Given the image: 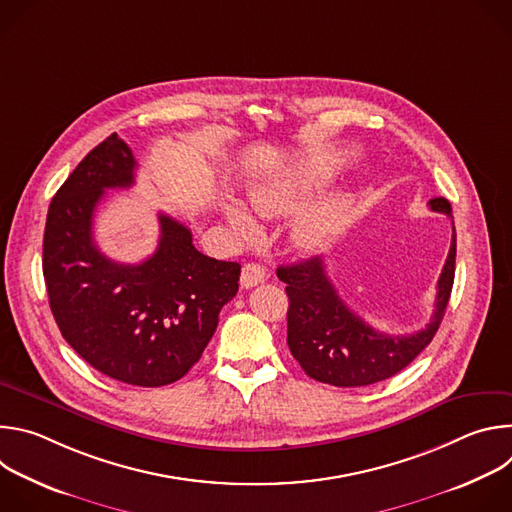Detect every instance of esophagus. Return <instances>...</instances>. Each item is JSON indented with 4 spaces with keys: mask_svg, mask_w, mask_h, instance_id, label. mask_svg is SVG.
<instances>
[{
    "mask_svg": "<svg viewBox=\"0 0 512 512\" xmlns=\"http://www.w3.org/2000/svg\"><path fill=\"white\" fill-rule=\"evenodd\" d=\"M265 277H267V275H265V269H263L261 265H257V263H247V265H243V269H241V287H245V289L255 287V285L263 283Z\"/></svg>",
    "mask_w": 512,
    "mask_h": 512,
    "instance_id": "obj_1",
    "label": "esophagus"
}]
</instances>
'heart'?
Here are the masks:
<instances>
[{"label": "heart", "instance_id": "heart-1", "mask_svg": "<svg viewBox=\"0 0 512 512\" xmlns=\"http://www.w3.org/2000/svg\"><path fill=\"white\" fill-rule=\"evenodd\" d=\"M328 180L324 166L316 162H304L279 174L273 180H267L255 186L249 194L251 206L257 214L265 218L287 214L302 204L314 190H318ZM346 214V200L342 196H328L302 212L296 221V239L300 245L314 249L320 247L342 223ZM225 216L231 227L243 235L253 237L257 225L253 216L235 200L225 204Z\"/></svg>", "mask_w": 512, "mask_h": 512}]
</instances>
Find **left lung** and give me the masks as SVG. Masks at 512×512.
I'll return each instance as SVG.
<instances>
[{"label": "left lung", "mask_w": 512, "mask_h": 512, "mask_svg": "<svg viewBox=\"0 0 512 512\" xmlns=\"http://www.w3.org/2000/svg\"><path fill=\"white\" fill-rule=\"evenodd\" d=\"M429 208L452 216L446 198H431ZM454 223V221H452ZM456 271V229L446 265L437 279L435 310L429 324L413 334L391 336L360 320L338 296L324 261L310 257L277 267L287 283V346L308 377L334 387H364L385 381L431 342L450 302Z\"/></svg>", "instance_id": "1"}]
</instances>
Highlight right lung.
Masks as SVG:
<instances>
[{
	"label": "right lung",
	"instance_id": "right-lung-1",
	"mask_svg": "<svg viewBox=\"0 0 512 512\" xmlns=\"http://www.w3.org/2000/svg\"><path fill=\"white\" fill-rule=\"evenodd\" d=\"M135 168L117 133L85 156L50 202L42 271L54 320L79 356L115 381L162 387L202 356L237 296L241 265L202 255L190 229L166 214L152 257L125 265L103 255L95 208L105 190L129 188Z\"/></svg>",
	"mask_w": 512,
	"mask_h": 512
}]
</instances>
